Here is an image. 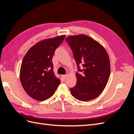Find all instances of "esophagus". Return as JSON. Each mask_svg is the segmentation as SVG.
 Returning <instances> with one entry per match:
<instances>
[{"label":"esophagus","mask_w":134,"mask_h":134,"mask_svg":"<svg viewBox=\"0 0 134 134\" xmlns=\"http://www.w3.org/2000/svg\"><path fill=\"white\" fill-rule=\"evenodd\" d=\"M62 76H63V78L64 79H66L67 78V77H68V74H66V75H63Z\"/></svg>","instance_id":"esophagus-1"}]
</instances>
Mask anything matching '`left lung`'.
Segmentation results:
<instances>
[{
  "mask_svg": "<svg viewBox=\"0 0 134 134\" xmlns=\"http://www.w3.org/2000/svg\"><path fill=\"white\" fill-rule=\"evenodd\" d=\"M65 40L79 72L76 73V85L70 88L72 96L84 102L97 98L106 87L110 75V62L106 50L87 35L70 36Z\"/></svg>",
  "mask_w": 134,
  "mask_h": 134,
  "instance_id": "1",
  "label": "left lung"
}]
</instances>
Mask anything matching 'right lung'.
<instances>
[{"label": "right lung", "instance_id": "right-lung-1", "mask_svg": "<svg viewBox=\"0 0 134 134\" xmlns=\"http://www.w3.org/2000/svg\"><path fill=\"white\" fill-rule=\"evenodd\" d=\"M65 35L42 40L31 47L24 57L20 70V80L28 96L44 100L54 94L60 83L53 71L52 59Z\"/></svg>", "mask_w": 134, "mask_h": 134}]
</instances>
